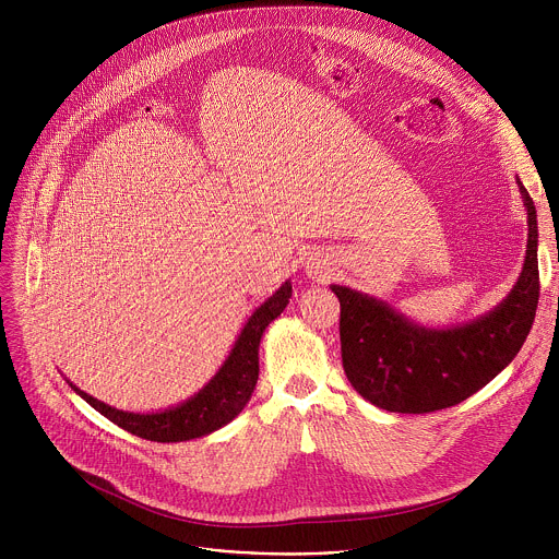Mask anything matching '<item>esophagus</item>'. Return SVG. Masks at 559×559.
<instances>
[{"mask_svg":"<svg viewBox=\"0 0 559 559\" xmlns=\"http://www.w3.org/2000/svg\"><path fill=\"white\" fill-rule=\"evenodd\" d=\"M305 270H307V274H309L311 278H318V281L328 276V267H325L321 261H318V259H309L307 265H305Z\"/></svg>","mask_w":559,"mask_h":559,"instance_id":"esophagus-1","label":"esophagus"}]
</instances>
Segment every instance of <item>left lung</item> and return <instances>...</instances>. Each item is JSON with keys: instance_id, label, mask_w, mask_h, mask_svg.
<instances>
[{"instance_id": "1", "label": "left lung", "mask_w": 559, "mask_h": 559, "mask_svg": "<svg viewBox=\"0 0 559 559\" xmlns=\"http://www.w3.org/2000/svg\"><path fill=\"white\" fill-rule=\"evenodd\" d=\"M528 214L522 274L489 313L451 328L416 325L382 300L332 285L341 300V352L352 386L371 405L395 414L453 407L489 384L522 349L539 300L537 214L518 179Z\"/></svg>"}]
</instances>
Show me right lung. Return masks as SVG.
Returning a JSON list of instances; mask_svg holds the SVG:
<instances>
[{"mask_svg":"<svg viewBox=\"0 0 559 559\" xmlns=\"http://www.w3.org/2000/svg\"><path fill=\"white\" fill-rule=\"evenodd\" d=\"M292 296L289 281L270 296L246 323L241 336L236 338L227 360L216 371V376L190 401L156 414H132L119 412L97 397L88 395L72 382H68L74 393L95 407L117 427L130 431L132 436L152 440V442H183L192 438H203L227 423H231L243 412L259 380V345L265 328L281 316Z\"/></svg>","mask_w":559,"mask_h":559,"instance_id":"add662e5","label":"right lung"}]
</instances>
